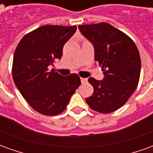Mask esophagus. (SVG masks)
<instances>
[{
	"label": "esophagus",
	"mask_w": 153,
	"mask_h": 153,
	"mask_svg": "<svg viewBox=\"0 0 153 153\" xmlns=\"http://www.w3.org/2000/svg\"><path fill=\"white\" fill-rule=\"evenodd\" d=\"M80 80H81V83H87V81H88V79H85V78H80Z\"/></svg>",
	"instance_id": "esophagus-1"
}]
</instances>
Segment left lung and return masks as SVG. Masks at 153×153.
I'll return each instance as SVG.
<instances>
[{
  "label": "left lung",
  "mask_w": 153,
  "mask_h": 153,
  "mask_svg": "<svg viewBox=\"0 0 153 153\" xmlns=\"http://www.w3.org/2000/svg\"><path fill=\"white\" fill-rule=\"evenodd\" d=\"M82 34L93 44L94 59L104 71L102 81L91 77L93 94L86 98L92 110L103 114L125 105L138 86L141 60L134 41L108 23L79 25Z\"/></svg>",
  "instance_id": "left-lung-1"
}]
</instances>
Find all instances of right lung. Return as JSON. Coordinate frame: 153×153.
Here are the masks:
<instances>
[{"label": "right lung", "mask_w": 153, "mask_h": 153, "mask_svg": "<svg viewBox=\"0 0 153 153\" xmlns=\"http://www.w3.org/2000/svg\"><path fill=\"white\" fill-rule=\"evenodd\" d=\"M77 27L44 25L25 35L14 54L12 76L27 102L44 115H56L66 108L81 84L77 74L62 76L48 66L59 59Z\"/></svg>", "instance_id": "right-lung-1"}]
</instances>
